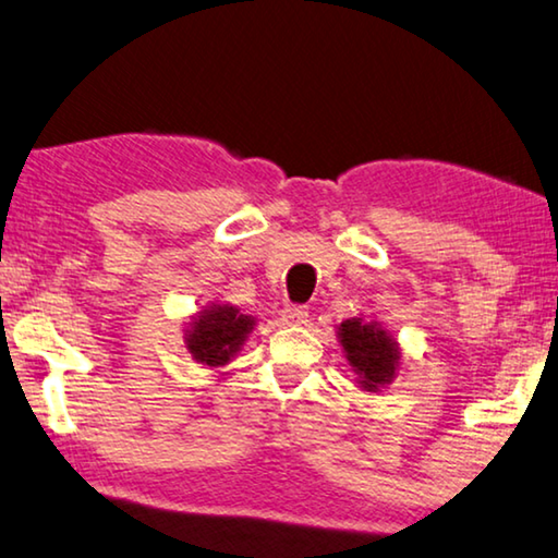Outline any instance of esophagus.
<instances>
[{"label":"esophagus","instance_id":"34e87169","mask_svg":"<svg viewBox=\"0 0 558 558\" xmlns=\"http://www.w3.org/2000/svg\"><path fill=\"white\" fill-rule=\"evenodd\" d=\"M282 320L288 325L307 323V307H286V311H282Z\"/></svg>","mask_w":558,"mask_h":558}]
</instances>
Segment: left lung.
<instances>
[{
    "label": "left lung",
    "mask_w": 558,
    "mask_h": 558,
    "mask_svg": "<svg viewBox=\"0 0 558 558\" xmlns=\"http://www.w3.org/2000/svg\"><path fill=\"white\" fill-rule=\"evenodd\" d=\"M338 340L357 387L365 392H379L400 373L402 348L395 335L379 320L348 317L338 325Z\"/></svg>",
    "instance_id": "1"
}]
</instances>
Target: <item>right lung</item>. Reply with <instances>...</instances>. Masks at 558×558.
I'll return each instance as SVG.
<instances>
[{
	"label": "right lung",
	"instance_id": "1",
	"mask_svg": "<svg viewBox=\"0 0 558 558\" xmlns=\"http://www.w3.org/2000/svg\"><path fill=\"white\" fill-rule=\"evenodd\" d=\"M258 325L253 315L241 313L231 303H208L203 311L191 315L183 330V344L189 355L203 367H226Z\"/></svg>",
	"mask_w": 558,
	"mask_h": 558
}]
</instances>
